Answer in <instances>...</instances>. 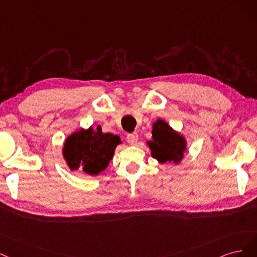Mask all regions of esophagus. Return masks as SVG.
I'll return each mask as SVG.
<instances>
[{
  "mask_svg": "<svg viewBox=\"0 0 257 257\" xmlns=\"http://www.w3.org/2000/svg\"><path fill=\"white\" fill-rule=\"evenodd\" d=\"M138 140H139V136H138L137 132H134V134H129L127 136V142L131 145H136L137 142H138Z\"/></svg>",
  "mask_w": 257,
  "mask_h": 257,
  "instance_id": "esophagus-1",
  "label": "esophagus"
}]
</instances>
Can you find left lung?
Here are the masks:
<instances>
[{
    "label": "left lung",
    "mask_w": 257,
    "mask_h": 257,
    "mask_svg": "<svg viewBox=\"0 0 257 257\" xmlns=\"http://www.w3.org/2000/svg\"><path fill=\"white\" fill-rule=\"evenodd\" d=\"M153 141L147 142L152 151L153 158L160 163L173 162L179 163L184 158V153L187 150L185 138L173 128L167 121L158 119L153 125Z\"/></svg>",
    "instance_id": "left-lung-1"
}]
</instances>
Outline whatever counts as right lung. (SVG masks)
I'll return each instance as SVG.
<instances>
[{
	"mask_svg": "<svg viewBox=\"0 0 257 257\" xmlns=\"http://www.w3.org/2000/svg\"><path fill=\"white\" fill-rule=\"evenodd\" d=\"M121 143L116 135L103 134L101 127L73 132L64 144L63 156L71 171L82 170L88 175H98L112 160L115 148Z\"/></svg>",
	"mask_w": 257,
	"mask_h": 257,
	"instance_id": "obj_1",
	"label": "right lung"
}]
</instances>
